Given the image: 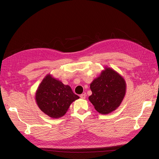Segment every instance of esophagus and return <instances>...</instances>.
I'll list each match as a JSON object with an SVG mask.
<instances>
[{"instance_id": "esophagus-1", "label": "esophagus", "mask_w": 159, "mask_h": 159, "mask_svg": "<svg viewBox=\"0 0 159 159\" xmlns=\"http://www.w3.org/2000/svg\"><path fill=\"white\" fill-rule=\"evenodd\" d=\"M80 97L81 99H85V97H86V94H85V93L81 94V95H80Z\"/></svg>"}]
</instances>
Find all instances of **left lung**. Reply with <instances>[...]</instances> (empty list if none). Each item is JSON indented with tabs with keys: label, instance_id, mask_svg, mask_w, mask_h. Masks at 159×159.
<instances>
[{
	"label": "left lung",
	"instance_id": "obj_1",
	"mask_svg": "<svg viewBox=\"0 0 159 159\" xmlns=\"http://www.w3.org/2000/svg\"><path fill=\"white\" fill-rule=\"evenodd\" d=\"M91 103L99 113L108 114L121 104L125 94L126 84L122 77L111 68H105L100 76L90 85Z\"/></svg>",
	"mask_w": 159,
	"mask_h": 159
}]
</instances>
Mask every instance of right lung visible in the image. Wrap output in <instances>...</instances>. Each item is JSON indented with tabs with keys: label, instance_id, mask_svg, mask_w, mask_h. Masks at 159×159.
Here are the masks:
<instances>
[{
	"label": "right lung",
	"instance_id": "obj_1",
	"mask_svg": "<svg viewBox=\"0 0 159 159\" xmlns=\"http://www.w3.org/2000/svg\"><path fill=\"white\" fill-rule=\"evenodd\" d=\"M79 98L69 85H64L50 75L42 80L36 93L38 107L52 118L64 116L71 103Z\"/></svg>",
	"mask_w": 159,
	"mask_h": 159
}]
</instances>
